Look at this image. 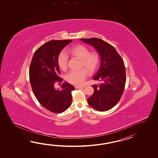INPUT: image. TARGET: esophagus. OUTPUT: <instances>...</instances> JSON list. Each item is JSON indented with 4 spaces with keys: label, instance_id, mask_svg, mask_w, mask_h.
<instances>
[{
    "label": "esophagus",
    "instance_id": "34e87169",
    "mask_svg": "<svg viewBox=\"0 0 158 158\" xmlns=\"http://www.w3.org/2000/svg\"><path fill=\"white\" fill-rule=\"evenodd\" d=\"M85 87V85H76L75 86L76 89H81V88H83Z\"/></svg>",
    "mask_w": 158,
    "mask_h": 158
}]
</instances>
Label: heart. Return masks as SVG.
<instances>
[{
  "mask_svg": "<svg viewBox=\"0 0 158 158\" xmlns=\"http://www.w3.org/2000/svg\"><path fill=\"white\" fill-rule=\"evenodd\" d=\"M72 56L81 60L80 67L85 68L79 71H71L65 75V80L73 85H81L87 76V72L90 74L94 73L99 67L101 63V55L97 51L89 52L87 47L84 45H77L71 47L67 51ZM58 64L63 71L67 68L68 56L64 52H61L58 57Z\"/></svg>",
  "mask_w": 158,
  "mask_h": 158,
  "instance_id": "b5f03b06",
  "label": "heart"
}]
</instances>
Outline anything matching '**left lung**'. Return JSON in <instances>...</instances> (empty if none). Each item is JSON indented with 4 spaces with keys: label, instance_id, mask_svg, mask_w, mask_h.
<instances>
[{
    "label": "left lung",
    "instance_id": "obj_1",
    "mask_svg": "<svg viewBox=\"0 0 158 158\" xmlns=\"http://www.w3.org/2000/svg\"><path fill=\"white\" fill-rule=\"evenodd\" d=\"M101 55V63L93 78L101 81L94 85V92L87 99V103L98 111H106L114 107L120 99L126 81L125 67L123 60L114 47L97 38H81Z\"/></svg>",
    "mask_w": 158,
    "mask_h": 158
}]
</instances>
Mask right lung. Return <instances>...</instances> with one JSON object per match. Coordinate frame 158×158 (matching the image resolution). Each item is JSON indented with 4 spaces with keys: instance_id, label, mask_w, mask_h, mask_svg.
Wrapping results in <instances>:
<instances>
[{
    "instance_id": "obj_1",
    "label": "right lung",
    "mask_w": 158,
    "mask_h": 158,
    "mask_svg": "<svg viewBox=\"0 0 158 158\" xmlns=\"http://www.w3.org/2000/svg\"><path fill=\"white\" fill-rule=\"evenodd\" d=\"M72 40H52L42 45L35 51L29 68L32 90L40 104L48 110L60 114L72 104V91L74 87L64 82L60 88L55 87V81L61 82L58 57Z\"/></svg>"
}]
</instances>
